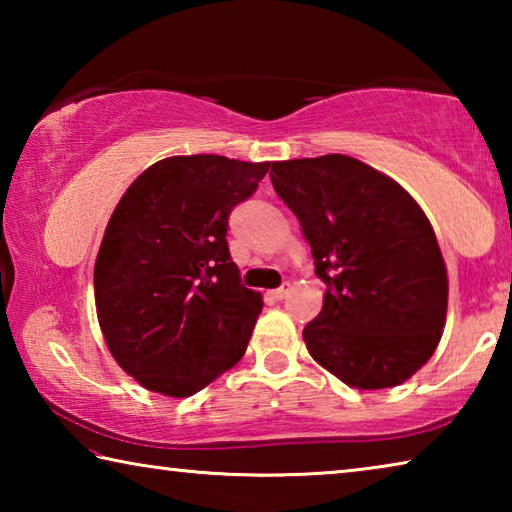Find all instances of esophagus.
Returning a JSON list of instances; mask_svg holds the SVG:
<instances>
[{"instance_id":"esophagus-1","label":"esophagus","mask_w":512,"mask_h":512,"mask_svg":"<svg viewBox=\"0 0 512 512\" xmlns=\"http://www.w3.org/2000/svg\"><path fill=\"white\" fill-rule=\"evenodd\" d=\"M289 291H291V284H284V287L271 291V293H268V296H271L273 300H284V298L289 296Z\"/></svg>"}]
</instances>
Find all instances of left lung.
<instances>
[{"mask_svg": "<svg viewBox=\"0 0 512 512\" xmlns=\"http://www.w3.org/2000/svg\"><path fill=\"white\" fill-rule=\"evenodd\" d=\"M271 180L327 284L302 329L309 354L359 391L404 384L447 318V266L427 214L391 176L341 153L273 162Z\"/></svg>", "mask_w": 512, "mask_h": 512, "instance_id": "left-lung-1", "label": "left lung"}]
</instances>
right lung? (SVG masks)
Masks as SVG:
<instances>
[{"label": "right lung", "instance_id": "add662e5", "mask_svg": "<svg viewBox=\"0 0 512 512\" xmlns=\"http://www.w3.org/2000/svg\"><path fill=\"white\" fill-rule=\"evenodd\" d=\"M271 162L171 155L133 180L94 262L112 357L146 391L189 397L244 357L262 293L241 287L228 214Z\"/></svg>", "mask_w": 512, "mask_h": 512}]
</instances>
